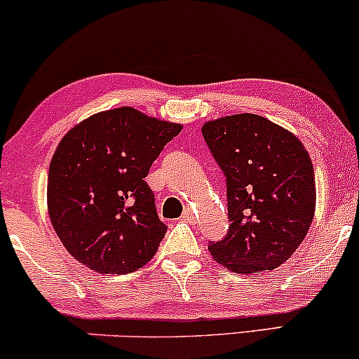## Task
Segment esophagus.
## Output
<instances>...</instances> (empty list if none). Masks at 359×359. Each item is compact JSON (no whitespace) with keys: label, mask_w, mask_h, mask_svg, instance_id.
I'll return each mask as SVG.
<instances>
[{"label":"esophagus","mask_w":359,"mask_h":359,"mask_svg":"<svg viewBox=\"0 0 359 359\" xmlns=\"http://www.w3.org/2000/svg\"><path fill=\"white\" fill-rule=\"evenodd\" d=\"M182 217H184V221H187V222H194V221H196V214H194L192 209H189V208L184 211Z\"/></svg>","instance_id":"34e87169"}]
</instances>
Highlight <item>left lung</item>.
Returning <instances> with one entry per match:
<instances>
[{
    "label": "left lung",
    "mask_w": 359,
    "mask_h": 359,
    "mask_svg": "<svg viewBox=\"0 0 359 359\" xmlns=\"http://www.w3.org/2000/svg\"><path fill=\"white\" fill-rule=\"evenodd\" d=\"M203 137L226 177L229 231L209 243L212 258L234 273H258L287 262L316 211L314 167L285 128L241 113L204 123Z\"/></svg>",
    "instance_id": "8db88e82"
}]
</instances>
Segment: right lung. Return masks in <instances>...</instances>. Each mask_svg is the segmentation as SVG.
Instances as JSON below:
<instances>
[{
	"label": "right lung",
	"instance_id": "add662e5",
	"mask_svg": "<svg viewBox=\"0 0 359 359\" xmlns=\"http://www.w3.org/2000/svg\"><path fill=\"white\" fill-rule=\"evenodd\" d=\"M180 130L123 106L93 114L60 140L48 167V216L77 262L121 275L154 258L167 226L145 177Z\"/></svg>",
	"mask_w": 359,
	"mask_h": 359
}]
</instances>
